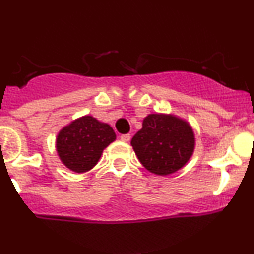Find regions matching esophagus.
<instances>
[{
  "mask_svg": "<svg viewBox=\"0 0 254 254\" xmlns=\"http://www.w3.org/2000/svg\"><path fill=\"white\" fill-rule=\"evenodd\" d=\"M121 139L123 142H129L130 139H131V136H130V133H125V135H122L121 136Z\"/></svg>",
  "mask_w": 254,
  "mask_h": 254,
  "instance_id": "obj_1",
  "label": "esophagus"
}]
</instances>
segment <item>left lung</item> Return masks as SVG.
<instances>
[{
  "mask_svg": "<svg viewBox=\"0 0 254 254\" xmlns=\"http://www.w3.org/2000/svg\"><path fill=\"white\" fill-rule=\"evenodd\" d=\"M131 145L145 170L156 176H170L182 170L193 155L196 136L186 119L173 113H150Z\"/></svg>",
  "mask_w": 254,
  "mask_h": 254,
  "instance_id": "obj_1",
  "label": "left lung"
}]
</instances>
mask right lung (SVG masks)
<instances>
[{
  "mask_svg": "<svg viewBox=\"0 0 254 254\" xmlns=\"http://www.w3.org/2000/svg\"><path fill=\"white\" fill-rule=\"evenodd\" d=\"M116 137L111 125L93 116H82L57 133V155L68 170L84 173L98 164L104 149L116 141Z\"/></svg>",
  "mask_w": 254,
  "mask_h": 254,
  "instance_id": "obj_1",
  "label": "right lung"
}]
</instances>
